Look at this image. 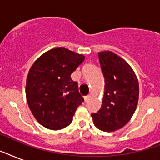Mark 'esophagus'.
<instances>
[{
    "label": "esophagus",
    "instance_id": "1",
    "mask_svg": "<svg viewBox=\"0 0 160 160\" xmlns=\"http://www.w3.org/2000/svg\"><path fill=\"white\" fill-rule=\"evenodd\" d=\"M89 98H90V95H86L84 97V100H85V102H87L88 100H89Z\"/></svg>",
    "mask_w": 160,
    "mask_h": 160
}]
</instances>
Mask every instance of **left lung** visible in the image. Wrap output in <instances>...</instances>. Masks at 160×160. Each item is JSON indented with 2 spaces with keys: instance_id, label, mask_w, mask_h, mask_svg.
<instances>
[{
  "instance_id": "1",
  "label": "left lung",
  "mask_w": 160,
  "mask_h": 160,
  "mask_svg": "<svg viewBox=\"0 0 160 160\" xmlns=\"http://www.w3.org/2000/svg\"><path fill=\"white\" fill-rule=\"evenodd\" d=\"M105 78L102 105L91 114L94 124L105 132L121 129L129 121L139 100V82L128 63L111 51L98 53Z\"/></svg>"
}]
</instances>
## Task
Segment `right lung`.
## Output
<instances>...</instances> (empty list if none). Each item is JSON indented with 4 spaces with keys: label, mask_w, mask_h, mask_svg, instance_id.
I'll list each match as a JSON object with an SVG mask.
<instances>
[{
    "label": "right lung",
    "mask_w": 160,
    "mask_h": 160,
    "mask_svg": "<svg viewBox=\"0 0 160 160\" xmlns=\"http://www.w3.org/2000/svg\"><path fill=\"white\" fill-rule=\"evenodd\" d=\"M84 60L83 55L60 47L34 62L26 79V95L31 113L41 125L58 130L72 122L84 99L70 75Z\"/></svg>",
    "instance_id": "add662e5"
}]
</instances>
